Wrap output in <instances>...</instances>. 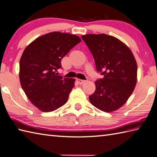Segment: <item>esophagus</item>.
Segmentation results:
<instances>
[{
    "label": "esophagus",
    "mask_w": 157,
    "mask_h": 157,
    "mask_svg": "<svg viewBox=\"0 0 157 157\" xmlns=\"http://www.w3.org/2000/svg\"><path fill=\"white\" fill-rule=\"evenodd\" d=\"M76 81L78 83V84H84V83L86 82V81L85 80H81V79H79V78H76Z\"/></svg>",
    "instance_id": "esophagus-1"
}]
</instances>
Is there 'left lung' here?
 I'll return each instance as SVG.
<instances>
[{
  "label": "left lung",
  "mask_w": 157,
  "mask_h": 157,
  "mask_svg": "<svg viewBox=\"0 0 157 157\" xmlns=\"http://www.w3.org/2000/svg\"><path fill=\"white\" fill-rule=\"evenodd\" d=\"M94 58L97 71L103 76L95 81L89 96L93 105L105 112L119 109L127 101L137 81V64L126 44L106 34L81 36Z\"/></svg>",
  "instance_id": "8db88e82"
}]
</instances>
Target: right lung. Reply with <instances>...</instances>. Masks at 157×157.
Masks as SVG:
<instances>
[{
  "label": "right lung",
  "instance_id": "right-lung-1",
  "mask_svg": "<svg viewBox=\"0 0 157 157\" xmlns=\"http://www.w3.org/2000/svg\"><path fill=\"white\" fill-rule=\"evenodd\" d=\"M81 41L75 35L54 31L37 37L23 51L19 62L21 85L30 101L44 112L67 102L75 79L58 76L62 58Z\"/></svg>",
  "mask_w": 157,
  "mask_h": 157
}]
</instances>
